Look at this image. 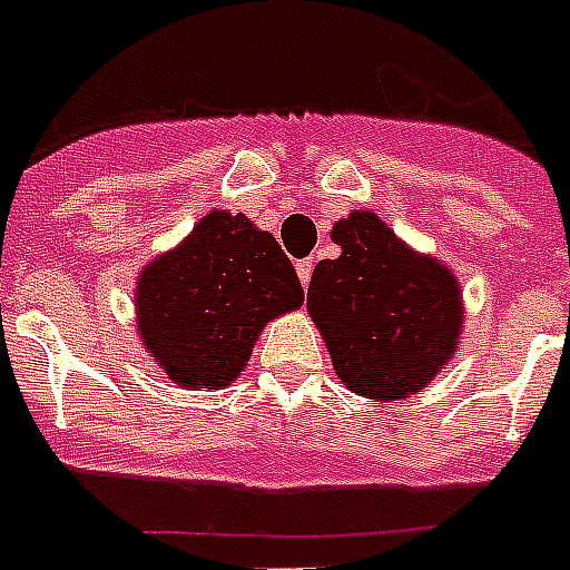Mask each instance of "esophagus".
Listing matches in <instances>:
<instances>
[{
    "label": "esophagus",
    "instance_id": "esophagus-1",
    "mask_svg": "<svg viewBox=\"0 0 570 570\" xmlns=\"http://www.w3.org/2000/svg\"><path fill=\"white\" fill-rule=\"evenodd\" d=\"M313 266H315V263L309 261V257H304V261L295 263V272H298V277H301V286H307V284H309V275H313Z\"/></svg>",
    "mask_w": 570,
    "mask_h": 570
}]
</instances>
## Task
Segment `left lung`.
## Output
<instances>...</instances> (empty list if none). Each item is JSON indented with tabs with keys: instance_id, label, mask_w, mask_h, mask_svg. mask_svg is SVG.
<instances>
[{
	"instance_id": "left-lung-1",
	"label": "left lung",
	"mask_w": 570,
	"mask_h": 570,
	"mask_svg": "<svg viewBox=\"0 0 570 570\" xmlns=\"http://www.w3.org/2000/svg\"><path fill=\"white\" fill-rule=\"evenodd\" d=\"M336 261L315 266L307 309L338 380L365 400H403L455 356L461 284L434 257L405 246L374 212L338 219Z\"/></svg>"
}]
</instances>
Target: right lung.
Wrapping results in <instances>:
<instances>
[{
	"label": "right lung",
	"mask_w": 570,
	"mask_h": 570,
	"mask_svg": "<svg viewBox=\"0 0 570 570\" xmlns=\"http://www.w3.org/2000/svg\"><path fill=\"white\" fill-rule=\"evenodd\" d=\"M293 261L246 214L212 212L138 275V336L156 365L188 391L240 376L263 327L298 309Z\"/></svg>",
	"instance_id": "1"
}]
</instances>
